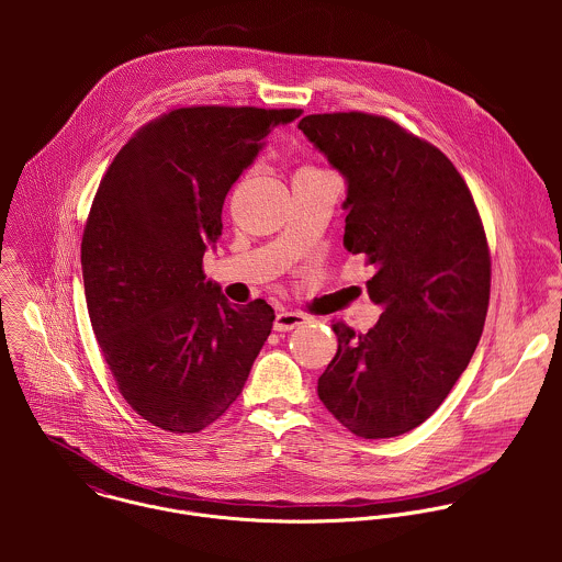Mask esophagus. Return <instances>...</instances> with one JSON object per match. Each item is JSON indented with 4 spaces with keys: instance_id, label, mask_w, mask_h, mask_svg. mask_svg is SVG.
Segmentation results:
<instances>
[{
    "instance_id": "esophagus-1",
    "label": "esophagus",
    "mask_w": 562,
    "mask_h": 562,
    "mask_svg": "<svg viewBox=\"0 0 562 562\" xmlns=\"http://www.w3.org/2000/svg\"><path fill=\"white\" fill-rule=\"evenodd\" d=\"M310 318L301 312H279L274 318V330H292L303 324H307Z\"/></svg>"
}]
</instances>
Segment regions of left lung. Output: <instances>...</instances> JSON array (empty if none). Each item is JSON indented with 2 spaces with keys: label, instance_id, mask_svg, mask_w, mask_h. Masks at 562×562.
Here are the masks:
<instances>
[{
  "label": "left lung",
  "instance_id": "obj_1",
  "mask_svg": "<svg viewBox=\"0 0 562 562\" xmlns=\"http://www.w3.org/2000/svg\"><path fill=\"white\" fill-rule=\"evenodd\" d=\"M299 130L346 179L344 246L376 268L368 294L383 310L366 335L333 324L337 355L318 396L357 437H398L439 408L481 341V216L454 164L390 119L310 114Z\"/></svg>",
  "mask_w": 562,
  "mask_h": 562
}]
</instances>
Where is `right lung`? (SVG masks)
Wrapping results in <instances>:
<instances>
[{
  "label": "right lung",
  "instance_id": "right-lung-1",
  "mask_svg": "<svg viewBox=\"0 0 562 562\" xmlns=\"http://www.w3.org/2000/svg\"><path fill=\"white\" fill-rule=\"evenodd\" d=\"M301 110L179 108L145 125L94 194L81 274L123 398L170 432H199L241 394L274 310L229 303L203 274L223 203L266 136Z\"/></svg>",
  "mask_w": 562,
  "mask_h": 562
}]
</instances>
